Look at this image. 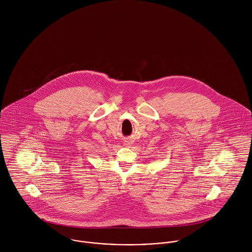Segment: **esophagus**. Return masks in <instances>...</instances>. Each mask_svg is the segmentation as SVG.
<instances>
[{
    "mask_svg": "<svg viewBox=\"0 0 252 252\" xmlns=\"http://www.w3.org/2000/svg\"><path fill=\"white\" fill-rule=\"evenodd\" d=\"M130 144H131L130 141H125V142H124V145H125V146H129Z\"/></svg>",
    "mask_w": 252,
    "mask_h": 252,
    "instance_id": "esophagus-1",
    "label": "esophagus"
}]
</instances>
